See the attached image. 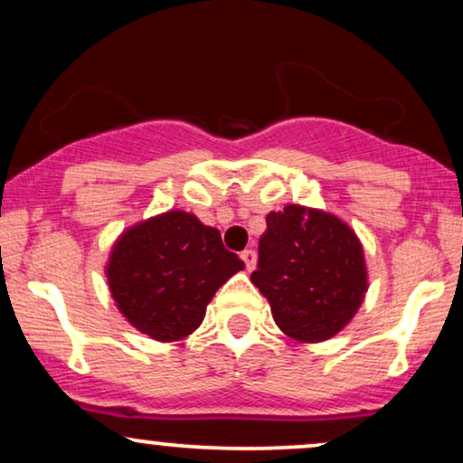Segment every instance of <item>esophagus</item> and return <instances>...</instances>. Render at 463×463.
Listing matches in <instances>:
<instances>
[{"label": "esophagus", "mask_w": 463, "mask_h": 463, "mask_svg": "<svg viewBox=\"0 0 463 463\" xmlns=\"http://www.w3.org/2000/svg\"><path fill=\"white\" fill-rule=\"evenodd\" d=\"M241 261L246 263V269H248V272H252L254 265H257V252H254V250L246 248V250H243V252H241Z\"/></svg>", "instance_id": "1"}]
</instances>
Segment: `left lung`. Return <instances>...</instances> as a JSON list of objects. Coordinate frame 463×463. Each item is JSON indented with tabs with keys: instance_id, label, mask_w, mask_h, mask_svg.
<instances>
[{
	"instance_id": "left-lung-1",
	"label": "left lung",
	"mask_w": 463,
	"mask_h": 463,
	"mask_svg": "<svg viewBox=\"0 0 463 463\" xmlns=\"http://www.w3.org/2000/svg\"><path fill=\"white\" fill-rule=\"evenodd\" d=\"M265 222L250 280L285 335L298 342L333 337L353 320L368 289L357 235L335 215L300 204L269 213Z\"/></svg>"
}]
</instances>
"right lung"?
Masks as SVG:
<instances>
[{
	"label": "right lung",
	"mask_w": 463,
	"mask_h": 463,
	"mask_svg": "<svg viewBox=\"0 0 463 463\" xmlns=\"http://www.w3.org/2000/svg\"><path fill=\"white\" fill-rule=\"evenodd\" d=\"M243 269L217 228L169 211L128 228L106 265L110 294L124 317L158 342H176L204 320L215 291Z\"/></svg>",
	"instance_id": "1"
}]
</instances>
